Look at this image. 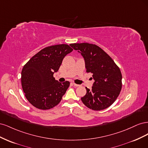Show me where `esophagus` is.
<instances>
[{"label":"esophagus","instance_id":"34e87169","mask_svg":"<svg viewBox=\"0 0 148 148\" xmlns=\"http://www.w3.org/2000/svg\"><path fill=\"white\" fill-rule=\"evenodd\" d=\"M73 84V85L74 86H76V87H78V86H79V84H76V83H72Z\"/></svg>","mask_w":148,"mask_h":148}]
</instances>
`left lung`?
Returning <instances> with one entry per match:
<instances>
[{
    "mask_svg": "<svg viewBox=\"0 0 148 148\" xmlns=\"http://www.w3.org/2000/svg\"><path fill=\"white\" fill-rule=\"evenodd\" d=\"M81 53L85 61L87 73H92L95 79L92 89L86 88V94L81 99L89 109L101 110L110 106L117 99L122 89V76L112 59L96 44H70Z\"/></svg>",
    "mask_w": 148,
    "mask_h": 148,
    "instance_id": "1",
    "label": "left lung"
}]
</instances>
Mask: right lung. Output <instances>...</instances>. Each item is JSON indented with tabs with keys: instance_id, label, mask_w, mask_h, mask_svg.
<instances>
[{
	"instance_id": "1",
	"label": "right lung",
	"mask_w": 148,
	"mask_h": 148,
	"mask_svg": "<svg viewBox=\"0 0 148 148\" xmlns=\"http://www.w3.org/2000/svg\"><path fill=\"white\" fill-rule=\"evenodd\" d=\"M73 51L67 44L46 47L29 59L21 71V86L31 104L48 110L61 101L70 82L59 83L53 77L65 56Z\"/></svg>"
}]
</instances>
